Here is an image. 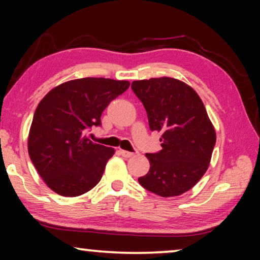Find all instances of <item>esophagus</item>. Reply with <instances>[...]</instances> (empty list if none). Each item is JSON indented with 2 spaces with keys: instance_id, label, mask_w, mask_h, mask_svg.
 I'll return each instance as SVG.
<instances>
[{
  "instance_id": "34e87169",
  "label": "esophagus",
  "mask_w": 260,
  "mask_h": 260,
  "mask_svg": "<svg viewBox=\"0 0 260 260\" xmlns=\"http://www.w3.org/2000/svg\"><path fill=\"white\" fill-rule=\"evenodd\" d=\"M119 152H120V155H122V156H123V157H125V158L133 157V156L135 155V154H134V152H131V151H127V150H120Z\"/></svg>"
}]
</instances>
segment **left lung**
<instances>
[{
    "mask_svg": "<svg viewBox=\"0 0 260 260\" xmlns=\"http://www.w3.org/2000/svg\"><path fill=\"white\" fill-rule=\"evenodd\" d=\"M131 88L147 111L150 130L162 133V149L145 154L150 169L138 182L163 198L186 193L204 176L215 145L204 103L190 86L168 77L136 80Z\"/></svg>",
    "mask_w": 260,
    "mask_h": 260,
    "instance_id": "1",
    "label": "left lung"
}]
</instances>
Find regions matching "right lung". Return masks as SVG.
I'll list each match as a JSON object with an SVG mask.
<instances>
[{
    "mask_svg": "<svg viewBox=\"0 0 260 260\" xmlns=\"http://www.w3.org/2000/svg\"><path fill=\"white\" fill-rule=\"evenodd\" d=\"M129 81L83 78L63 83L45 95L31 122L28 154L45 183L62 197L91 190L104 173L112 148L86 137Z\"/></svg>",
    "mask_w": 260,
    "mask_h": 260,
    "instance_id": "obj_1",
    "label": "right lung"
}]
</instances>
